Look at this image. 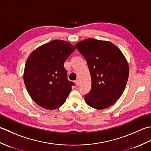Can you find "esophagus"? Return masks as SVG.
Segmentation results:
<instances>
[{
    "instance_id": "34e87169",
    "label": "esophagus",
    "mask_w": 151,
    "mask_h": 151,
    "mask_svg": "<svg viewBox=\"0 0 151 151\" xmlns=\"http://www.w3.org/2000/svg\"><path fill=\"white\" fill-rule=\"evenodd\" d=\"M74 83H76V86H79V81L78 79L76 80V81H74Z\"/></svg>"
}]
</instances>
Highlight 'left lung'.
Here are the masks:
<instances>
[{
	"label": "left lung",
	"mask_w": 151,
	"mask_h": 151,
	"mask_svg": "<svg viewBox=\"0 0 151 151\" xmlns=\"http://www.w3.org/2000/svg\"><path fill=\"white\" fill-rule=\"evenodd\" d=\"M75 47L87 60L91 76V90L85 96L86 103L96 109L111 106L121 96L127 83V58L109 41L88 38Z\"/></svg>",
	"instance_id": "left-lung-1"
}]
</instances>
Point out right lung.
I'll return each mask as SVG.
<instances>
[{
  "label": "right lung",
  "mask_w": 151,
  "mask_h": 151,
  "mask_svg": "<svg viewBox=\"0 0 151 151\" xmlns=\"http://www.w3.org/2000/svg\"><path fill=\"white\" fill-rule=\"evenodd\" d=\"M75 50L69 42L54 40L29 55L24 83L32 99L43 108L56 109L66 101L73 83L67 80L64 64Z\"/></svg>",
  "instance_id": "obj_1"
}]
</instances>
